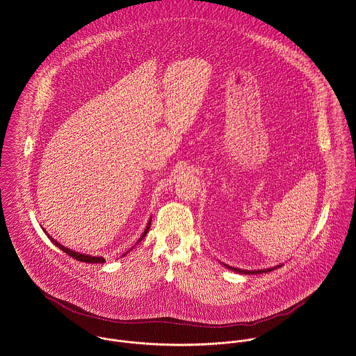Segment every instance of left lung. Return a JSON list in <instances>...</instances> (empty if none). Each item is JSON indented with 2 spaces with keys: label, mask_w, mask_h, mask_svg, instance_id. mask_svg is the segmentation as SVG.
I'll return each mask as SVG.
<instances>
[{
  "label": "left lung",
  "mask_w": 356,
  "mask_h": 356,
  "mask_svg": "<svg viewBox=\"0 0 356 356\" xmlns=\"http://www.w3.org/2000/svg\"><path fill=\"white\" fill-rule=\"evenodd\" d=\"M227 270H232V271H234V273H238V274H245V275H256V274H266V273H270V271H273L275 268H277V267H280V266H275L273 268H264V270H252V271H248V270H240V268H234V267H230V266H227V264H223Z\"/></svg>",
  "instance_id": "8db88e82"
}]
</instances>
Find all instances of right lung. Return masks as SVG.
Masks as SVG:
<instances>
[{"label": "right lung", "mask_w": 356, "mask_h": 356, "mask_svg": "<svg viewBox=\"0 0 356 356\" xmlns=\"http://www.w3.org/2000/svg\"><path fill=\"white\" fill-rule=\"evenodd\" d=\"M150 223H152V219H149V222H147V226H146V229L143 230V233H142V236L139 237V240H138V243L139 241H142L143 240V237L147 234V232H149V229H150ZM43 232L47 234V232L43 229ZM47 237L50 238V241L54 244L55 246H58L60 250H63L65 253H67L70 257H73V259H76V260H79V261H82V263H90V264H96V263H106V260H104V257H102V256H90V254H85V253H79V252H76V250H72V249H69V248H66V246L60 245L59 243H56V240H54L50 234H47ZM133 249V248H131ZM130 249V250H131ZM130 250H127L124 254H127ZM123 254V256H124Z\"/></svg>", "instance_id": "1"}]
</instances>
